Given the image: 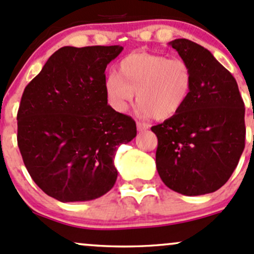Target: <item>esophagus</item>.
Here are the masks:
<instances>
[{
    "instance_id": "esophagus-1",
    "label": "esophagus",
    "mask_w": 254,
    "mask_h": 254,
    "mask_svg": "<svg viewBox=\"0 0 254 254\" xmlns=\"http://www.w3.org/2000/svg\"><path fill=\"white\" fill-rule=\"evenodd\" d=\"M136 127H137V131L142 132V131H146V130L148 129L149 125L147 123H143V122H137V124H136Z\"/></svg>"
}]
</instances>
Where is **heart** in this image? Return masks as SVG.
Returning a JSON list of instances; mask_svg holds the SVG:
<instances>
[{"mask_svg":"<svg viewBox=\"0 0 254 254\" xmlns=\"http://www.w3.org/2000/svg\"><path fill=\"white\" fill-rule=\"evenodd\" d=\"M191 87L192 73L185 61L147 52L123 58L117 74H111L105 82L106 95L114 109L127 111L136 92L141 112L158 120L178 114Z\"/></svg>","mask_w":254,"mask_h":254,"instance_id":"b5f03b06","label":"heart"}]
</instances>
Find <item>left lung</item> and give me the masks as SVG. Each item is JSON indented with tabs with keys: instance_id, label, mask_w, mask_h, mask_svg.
<instances>
[{
	"instance_id": "8db88e82",
	"label": "left lung",
	"mask_w": 254,
	"mask_h": 254,
	"mask_svg": "<svg viewBox=\"0 0 254 254\" xmlns=\"http://www.w3.org/2000/svg\"><path fill=\"white\" fill-rule=\"evenodd\" d=\"M170 46L189 64L192 87L178 114L151 127L162 181L186 196L219 190L245 148V103L236 80L207 49L188 39Z\"/></svg>"
}]
</instances>
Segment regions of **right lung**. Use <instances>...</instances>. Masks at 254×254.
I'll return each instance as SVG.
<instances>
[{"label": "right lung", "instance_id": "add662e5", "mask_svg": "<svg viewBox=\"0 0 254 254\" xmlns=\"http://www.w3.org/2000/svg\"><path fill=\"white\" fill-rule=\"evenodd\" d=\"M123 47L64 46L26 85L18 147L31 179L61 202L91 201L114 186L117 148L136 136L129 116L108 105L107 64Z\"/></svg>", "mask_w": 254, "mask_h": 254}]
</instances>
